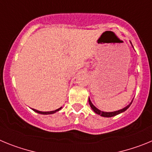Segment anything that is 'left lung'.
I'll return each mask as SVG.
<instances>
[{
  "mask_svg": "<svg viewBox=\"0 0 152 152\" xmlns=\"http://www.w3.org/2000/svg\"><path fill=\"white\" fill-rule=\"evenodd\" d=\"M132 44V42H131ZM133 47V46H132ZM132 100L131 101V103L129 104V105L126 106V107H124V108L121 109V110H116V111H114V112H103V111H101L99 109L96 108V107H95L94 104L92 103V102L91 101V100H90V98H89V104L90 106H91V109H92L93 110H94V112L95 113L98 114V115H100L101 116H103V117H112V116H116V115H118V114L119 113H122L125 112V111L127 110V109L129 108V107H130V105L132 104Z\"/></svg>",
  "mask_w": 152,
  "mask_h": 152,
  "instance_id": "1",
  "label": "left lung"
}]
</instances>
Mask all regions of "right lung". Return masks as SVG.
Returning <instances> with one entry per match:
<instances>
[{"instance_id":"add662e5","label":"right lung","mask_w":152,"mask_h":152,"mask_svg":"<svg viewBox=\"0 0 152 152\" xmlns=\"http://www.w3.org/2000/svg\"><path fill=\"white\" fill-rule=\"evenodd\" d=\"M62 108V107H60V108L57 109V110H52V111H48V112H42V111H39V110H35V109H32L33 111H35L36 113H40V114H43V115H49V114H53L55 113L58 112V111H59Z\"/></svg>"}]
</instances>
